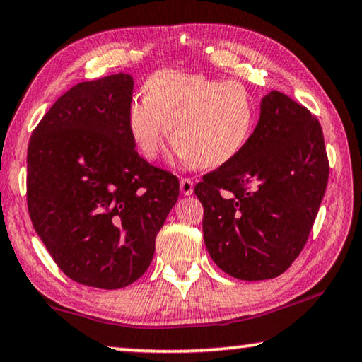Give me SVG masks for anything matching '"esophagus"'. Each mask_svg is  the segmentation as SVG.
<instances>
[{"label":"esophagus","instance_id":"obj_1","mask_svg":"<svg viewBox=\"0 0 362 362\" xmlns=\"http://www.w3.org/2000/svg\"><path fill=\"white\" fill-rule=\"evenodd\" d=\"M180 189L182 192V196H191L194 192V182L189 180V177H181Z\"/></svg>","mask_w":362,"mask_h":362}]
</instances>
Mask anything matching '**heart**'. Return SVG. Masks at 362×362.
I'll return each mask as SVG.
<instances>
[{
  "label": "heart",
  "mask_w": 362,
  "mask_h": 362,
  "mask_svg": "<svg viewBox=\"0 0 362 362\" xmlns=\"http://www.w3.org/2000/svg\"><path fill=\"white\" fill-rule=\"evenodd\" d=\"M255 122V101L242 83L175 70L155 73L145 98L132 99L127 109L130 139L144 158L158 156L165 130L173 156L202 170L232 161Z\"/></svg>",
  "instance_id": "b5f03b06"
}]
</instances>
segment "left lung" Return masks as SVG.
Instances as JSON below:
<instances>
[{
  "instance_id": "left-lung-1",
  "label": "left lung",
  "mask_w": 362,
  "mask_h": 362,
  "mask_svg": "<svg viewBox=\"0 0 362 362\" xmlns=\"http://www.w3.org/2000/svg\"><path fill=\"white\" fill-rule=\"evenodd\" d=\"M327 182L318 120L286 94H266L245 148L194 187L214 263L242 281L282 274L307 243Z\"/></svg>"
}]
</instances>
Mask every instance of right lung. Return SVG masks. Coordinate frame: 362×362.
<instances>
[{
    "label": "right lung",
    "mask_w": 362,
    "mask_h": 362,
    "mask_svg": "<svg viewBox=\"0 0 362 362\" xmlns=\"http://www.w3.org/2000/svg\"><path fill=\"white\" fill-rule=\"evenodd\" d=\"M134 78L73 86L39 122L28 148V207L59 268L80 284L120 289L153 259L180 196L171 173L140 158L127 129Z\"/></svg>",
    "instance_id": "1"
}]
</instances>
